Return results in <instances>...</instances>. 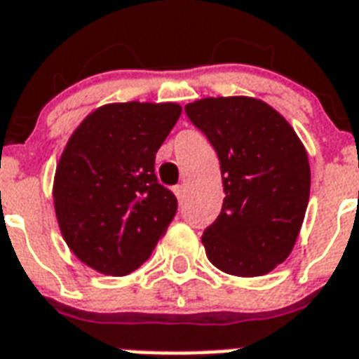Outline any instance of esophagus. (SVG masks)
Listing matches in <instances>:
<instances>
[{
	"label": "esophagus",
	"mask_w": 359,
	"mask_h": 359,
	"mask_svg": "<svg viewBox=\"0 0 359 359\" xmlns=\"http://www.w3.org/2000/svg\"><path fill=\"white\" fill-rule=\"evenodd\" d=\"M174 194H176L177 200L182 202L183 196H185V187H183V185H176V187H174Z\"/></svg>",
	"instance_id": "1"
}]
</instances>
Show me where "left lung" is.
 I'll return each mask as SVG.
<instances>
[{"label":"left lung","instance_id":"1","mask_svg":"<svg viewBox=\"0 0 359 359\" xmlns=\"http://www.w3.org/2000/svg\"><path fill=\"white\" fill-rule=\"evenodd\" d=\"M185 112L217 151L223 176V210L202 234L205 255L224 273H269L294 249L309 202L304 144L277 110L252 97H208Z\"/></svg>","mask_w":359,"mask_h":359}]
</instances>
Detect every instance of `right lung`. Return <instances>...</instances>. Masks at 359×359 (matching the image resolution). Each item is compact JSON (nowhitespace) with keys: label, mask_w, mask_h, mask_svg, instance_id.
<instances>
[{"label":"right lung","mask_w":359,"mask_h":359,"mask_svg":"<svg viewBox=\"0 0 359 359\" xmlns=\"http://www.w3.org/2000/svg\"><path fill=\"white\" fill-rule=\"evenodd\" d=\"M180 114L176 102H112L67 142L52 191L55 217L69 249L99 273L135 271L176 215V196L155 176V155Z\"/></svg>","instance_id":"1"}]
</instances>
